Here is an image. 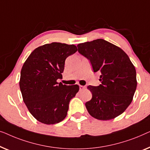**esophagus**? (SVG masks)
Segmentation results:
<instances>
[{
	"label": "esophagus",
	"mask_w": 150,
	"mask_h": 150,
	"mask_svg": "<svg viewBox=\"0 0 150 150\" xmlns=\"http://www.w3.org/2000/svg\"><path fill=\"white\" fill-rule=\"evenodd\" d=\"M85 86H81V85H79V90H83V89H85Z\"/></svg>",
	"instance_id": "1"
}]
</instances>
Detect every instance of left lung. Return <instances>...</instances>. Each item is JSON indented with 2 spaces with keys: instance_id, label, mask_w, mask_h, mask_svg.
<instances>
[{
  "instance_id": "1",
  "label": "left lung",
  "mask_w": 150,
  "mask_h": 150,
  "mask_svg": "<svg viewBox=\"0 0 150 150\" xmlns=\"http://www.w3.org/2000/svg\"><path fill=\"white\" fill-rule=\"evenodd\" d=\"M78 52L101 75L98 86H88L92 99L86 103L90 115L100 120L113 119L129 106L135 92L136 70L128 55L117 46L98 39L79 43Z\"/></svg>"
}]
</instances>
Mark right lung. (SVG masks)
<instances>
[{
    "instance_id": "obj_1",
    "label": "right lung",
    "mask_w": 150,
    "mask_h": 150,
    "mask_svg": "<svg viewBox=\"0 0 150 150\" xmlns=\"http://www.w3.org/2000/svg\"><path fill=\"white\" fill-rule=\"evenodd\" d=\"M77 51L74 45L54 42L36 48L24 63L20 80L23 100L41 123L57 124L67 116L69 102L79 87L63 85L57 79L62 78L66 58Z\"/></svg>"
}]
</instances>
